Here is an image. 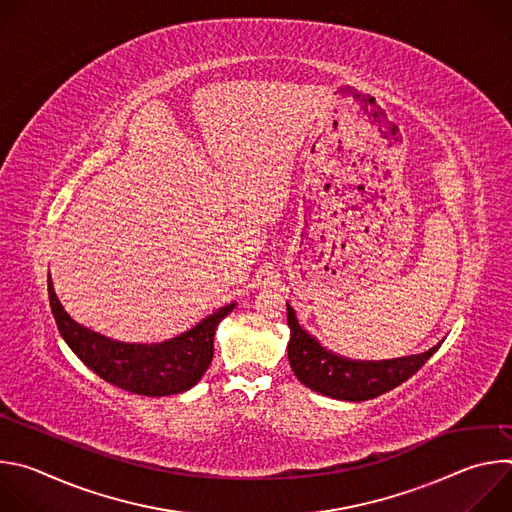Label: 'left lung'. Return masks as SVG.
<instances>
[{
    "mask_svg": "<svg viewBox=\"0 0 512 512\" xmlns=\"http://www.w3.org/2000/svg\"><path fill=\"white\" fill-rule=\"evenodd\" d=\"M287 358L291 371L308 389L340 399V401H367L375 399L413 377L429 356L442 346L437 342L421 354L387 358V360H356L336 354L320 344L300 320L294 308L287 304Z\"/></svg>",
    "mask_w": 512,
    "mask_h": 512,
    "instance_id": "1",
    "label": "left lung"
}]
</instances>
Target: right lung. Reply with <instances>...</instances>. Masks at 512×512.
<instances>
[{"label": "right lung", "mask_w": 512, "mask_h": 512, "mask_svg": "<svg viewBox=\"0 0 512 512\" xmlns=\"http://www.w3.org/2000/svg\"><path fill=\"white\" fill-rule=\"evenodd\" d=\"M48 300L58 332L68 348L103 381L145 397H166L192 389L212 362L214 332L235 302L218 308L184 334L154 342H121L72 320L56 298L48 273Z\"/></svg>", "instance_id": "obj_1"}]
</instances>
